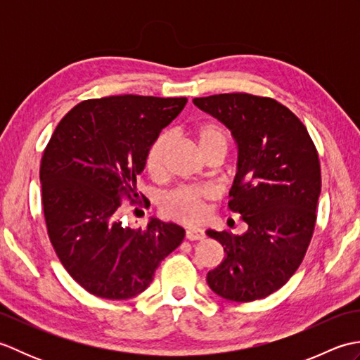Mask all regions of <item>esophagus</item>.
I'll use <instances>...</instances> for the list:
<instances>
[{"mask_svg": "<svg viewBox=\"0 0 360 360\" xmlns=\"http://www.w3.org/2000/svg\"><path fill=\"white\" fill-rule=\"evenodd\" d=\"M205 236L204 231L200 227H188L186 231V238L190 241H196V240H202Z\"/></svg>", "mask_w": 360, "mask_h": 360, "instance_id": "1", "label": "esophagus"}]
</instances>
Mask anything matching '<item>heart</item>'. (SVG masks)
I'll return each mask as SVG.
<instances>
[{
    "mask_svg": "<svg viewBox=\"0 0 360 360\" xmlns=\"http://www.w3.org/2000/svg\"><path fill=\"white\" fill-rule=\"evenodd\" d=\"M195 141L201 151L215 145H223L227 148V133L217 122H200L193 127ZM167 147V139L164 136L156 137L151 142L147 153H145L143 167L148 174H158L162 168L164 151ZM212 198V192L207 187H178L162 196L159 202V209L162 215L181 223L193 224L201 221L205 213V201Z\"/></svg>",
    "mask_w": 360,
    "mask_h": 360,
    "instance_id": "b5f03b06",
    "label": "heart"
}]
</instances>
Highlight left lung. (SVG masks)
Segmentation results:
<instances>
[{
  "label": "left lung",
  "mask_w": 360,
  "mask_h": 360,
  "mask_svg": "<svg viewBox=\"0 0 360 360\" xmlns=\"http://www.w3.org/2000/svg\"><path fill=\"white\" fill-rule=\"evenodd\" d=\"M193 103L238 143L229 209L248 224L243 235L205 232L226 252L207 283L226 300H259L285 285L307 254L322 187L319 153L302 120L271 97L232 93Z\"/></svg>",
  "instance_id": "8db88e82"
}]
</instances>
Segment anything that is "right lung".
<instances>
[{
	"instance_id": "obj_1",
	"label": "right lung",
	"mask_w": 360,
	"mask_h": 360,
	"mask_svg": "<svg viewBox=\"0 0 360 360\" xmlns=\"http://www.w3.org/2000/svg\"><path fill=\"white\" fill-rule=\"evenodd\" d=\"M186 103L133 94L89 98L60 120L46 145L40 181L49 240L89 294L110 300L141 294L184 240V229L159 219L145 229L122 226L119 209L124 200L137 202L145 153Z\"/></svg>"
}]
</instances>
